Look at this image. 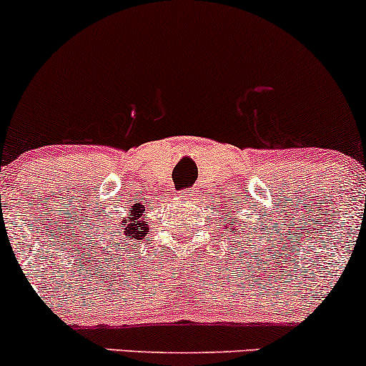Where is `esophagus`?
Instances as JSON below:
<instances>
[{"label":"esophagus","instance_id":"esophagus-1","mask_svg":"<svg viewBox=\"0 0 366 366\" xmlns=\"http://www.w3.org/2000/svg\"><path fill=\"white\" fill-rule=\"evenodd\" d=\"M180 196H182V198H186V199H191L194 194H192L191 189H184L182 192H180Z\"/></svg>","mask_w":366,"mask_h":366}]
</instances>
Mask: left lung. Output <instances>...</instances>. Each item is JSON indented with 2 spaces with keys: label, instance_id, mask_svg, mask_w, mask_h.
<instances>
[{
  "label": "left lung",
  "instance_id": "left-lung-1",
  "mask_svg": "<svg viewBox=\"0 0 366 366\" xmlns=\"http://www.w3.org/2000/svg\"><path fill=\"white\" fill-rule=\"evenodd\" d=\"M226 219H227V217H226ZM229 219H231V226H229V232H232V231H234V226H232V224H234V219H232V215L231 214H229ZM243 229V227H242ZM236 232V238H239V232L238 231H234ZM243 232V231H242ZM243 248V247H242Z\"/></svg>",
  "mask_w": 366,
  "mask_h": 366
}]
</instances>
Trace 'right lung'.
I'll return each mask as SVG.
<instances>
[{
  "mask_svg": "<svg viewBox=\"0 0 366 366\" xmlns=\"http://www.w3.org/2000/svg\"><path fill=\"white\" fill-rule=\"evenodd\" d=\"M116 227H118V229H112V231L109 232V243L112 244V248H114L116 252H118V250L128 252V250H130V247H127V244L118 242L117 237L114 236V232H117L119 228H123L122 234L134 239L131 247L137 244V239L146 238V234L149 232V227H147L146 207H144V204H140V203L134 204V208L128 212V217H122V222H119V226H116Z\"/></svg>",
  "mask_w": 366,
  "mask_h": 366,
  "instance_id": "right-lung-1",
  "label": "right lung"
}]
</instances>
